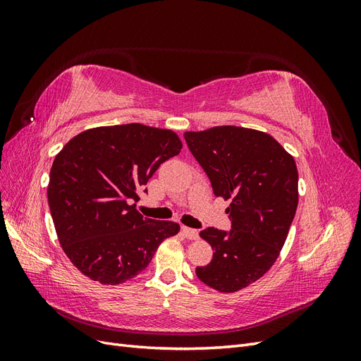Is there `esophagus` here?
I'll use <instances>...</instances> for the list:
<instances>
[{
	"label": "esophagus",
	"instance_id": "1",
	"mask_svg": "<svg viewBox=\"0 0 361 361\" xmlns=\"http://www.w3.org/2000/svg\"><path fill=\"white\" fill-rule=\"evenodd\" d=\"M182 233L187 239H199V232L195 228H190V227H182Z\"/></svg>",
	"mask_w": 361,
	"mask_h": 361
}]
</instances>
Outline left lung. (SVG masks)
Segmentation results:
<instances>
[{
  "mask_svg": "<svg viewBox=\"0 0 361 361\" xmlns=\"http://www.w3.org/2000/svg\"><path fill=\"white\" fill-rule=\"evenodd\" d=\"M183 137L214 194L231 200L226 211L231 231L200 232L214 256L195 274L212 289L236 292L264 276L285 245L298 206L297 164L274 138L256 129L215 126Z\"/></svg>",
  "mask_w": 361,
  "mask_h": 361,
  "instance_id": "left-lung-1",
  "label": "left lung"
}]
</instances>
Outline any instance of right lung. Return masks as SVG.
<instances>
[{
  "label": "right lung",
  "instance_id": "add662e5",
  "mask_svg": "<svg viewBox=\"0 0 361 361\" xmlns=\"http://www.w3.org/2000/svg\"><path fill=\"white\" fill-rule=\"evenodd\" d=\"M180 149L173 130L129 123L87 129L60 150L48 203L61 248L84 276L102 285L125 283L179 232L178 223L150 220L133 202Z\"/></svg>",
  "mask_w": 361,
  "mask_h": 361
}]
</instances>
